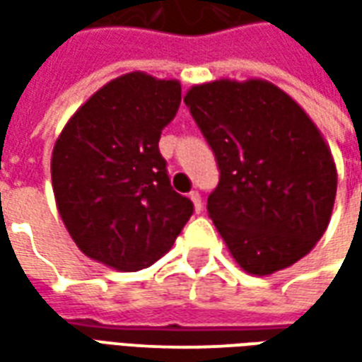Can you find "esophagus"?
<instances>
[{
  "instance_id": "34e87169",
  "label": "esophagus",
  "mask_w": 362,
  "mask_h": 362,
  "mask_svg": "<svg viewBox=\"0 0 362 362\" xmlns=\"http://www.w3.org/2000/svg\"><path fill=\"white\" fill-rule=\"evenodd\" d=\"M189 199L194 202V209H196V213L204 211V204H202V196H199V192H189Z\"/></svg>"
}]
</instances>
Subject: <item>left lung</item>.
I'll return each mask as SVG.
<instances>
[{
    "instance_id": "8db88e82",
    "label": "left lung",
    "mask_w": 362,
    "mask_h": 362,
    "mask_svg": "<svg viewBox=\"0 0 362 362\" xmlns=\"http://www.w3.org/2000/svg\"><path fill=\"white\" fill-rule=\"evenodd\" d=\"M184 103L219 166L207 211L236 264L272 275L304 258L326 233L337 189L314 122L262 79L196 85Z\"/></svg>"
}]
</instances>
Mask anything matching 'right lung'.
I'll use <instances>...</instances> for the list:
<instances>
[{
  "instance_id": "right-lung-1",
  "label": "right lung",
  "mask_w": 362,
  "mask_h": 362,
  "mask_svg": "<svg viewBox=\"0 0 362 362\" xmlns=\"http://www.w3.org/2000/svg\"><path fill=\"white\" fill-rule=\"evenodd\" d=\"M180 100L174 79L126 74L96 90L59 134L52 186L85 256L137 272L173 248L194 204L170 186L158 139Z\"/></svg>"
}]
</instances>
